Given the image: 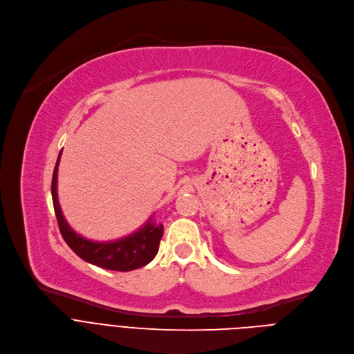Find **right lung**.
Returning a JSON list of instances; mask_svg holds the SVG:
<instances>
[{
	"instance_id": "add662e5",
	"label": "right lung",
	"mask_w": 354,
	"mask_h": 354,
	"mask_svg": "<svg viewBox=\"0 0 354 354\" xmlns=\"http://www.w3.org/2000/svg\"><path fill=\"white\" fill-rule=\"evenodd\" d=\"M60 157L62 153L59 154L53 172L52 197L59 228L67 245L85 262L108 270L130 272L148 265L157 255L160 241L164 234V225L149 218L136 232L108 242L91 241L77 234L66 221L57 198V171Z\"/></svg>"
}]
</instances>
